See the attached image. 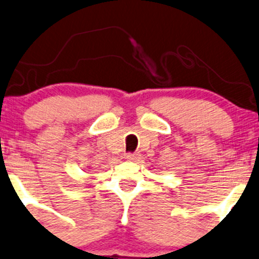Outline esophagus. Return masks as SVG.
<instances>
[{"label":"esophagus","mask_w":259,"mask_h":259,"mask_svg":"<svg viewBox=\"0 0 259 259\" xmlns=\"http://www.w3.org/2000/svg\"><path fill=\"white\" fill-rule=\"evenodd\" d=\"M126 159L130 160V161H134V160L138 159V154H134V152H127Z\"/></svg>","instance_id":"obj_1"}]
</instances>
